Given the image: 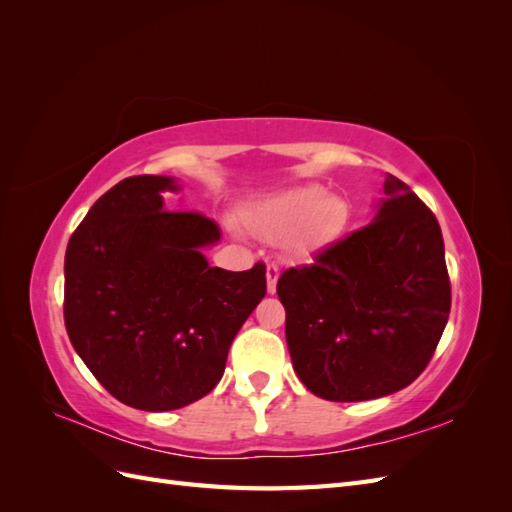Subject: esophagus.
I'll return each mask as SVG.
<instances>
[{
  "label": "esophagus",
  "mask_w": 512,
  "mask_h": 512,
  "mask_svg": "<svg viewBox=\"0 0 512 512\" xmlns=\"http://www.w3.org/2000/svg\"><path fill=\"white\" fill-rule=\"evenodd\" d=\"M277 277H280V267L277 265H267V290L273 294L275 292V286H277Z\"/></svg>",
  "instance_id": "esophagus-1"
}]
</instances>
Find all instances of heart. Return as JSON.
I'll return each mask as SVG.
<instances>
[{"label": "heart", "instance_id": "obj_1", "mask_svg": "<svg viewBox=\"0 0 512 512\" xmlns=\"http://www.w3.org/2000/svg\"><path fill=\"white\" fill-rule=\"evenodd\" d=\"M350 209L322 185H301L277 196L258 200L243 211V222L256 237L288 239V250L305 258L342 235Z\"/></svg>", "mask_w": 512, "mask_h": 512}]
</instances>
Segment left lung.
I'll list each match as a JSON object with an SVG mask.
<instances>
[{"mask_svg": "<svg viewBox=\"0 0 512 512\" xmlns=\"http://www.w3.org/2000/svg\"><path fill=\"white\" fill-rule=\"evenodd\" d=\"M384 196L374 222L277 280L292 367L322 399L406 389L429 365L451 314L436 215L393 175Z\"/></svg>", "mask_w": 512, "mask_h": 512, "instance_id": "left-lung-1", "label": "left lung"}]
</instances>
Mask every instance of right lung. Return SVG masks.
Wrapping results in <instances>:
<instances>
[{"label":"right lung","instance_id":"add662e5","mask_svg":"<svg viewBox=\"0 0 512 512\" xmlns=\"http://www.w3.org/2000/svg\"><path fill=\"white\" fill-rule=\"evenodd\" d=\"M170 177L136 175L102 194L66 250L64 320L74 350L121 404L166 412L222 380L232 339L267 292V267H209L220 228L166 211Z\"/></svg>","mask_w":512,"mask_h":512}]
</instances>
